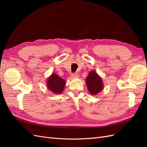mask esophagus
<instances>
[{"instance_id":"1","label":"esophagus","mask_w":147,"mask_h":147,"mask_svg":"<svg viewBox=\"0 0 147 147\" xmlns=\"http://www.w3.org/2000/svg\"><path fill=\"white\" fill-rule=\"evenodd\" d=\"M71 77H72V78L78 77V75L77 73H73L72 75H71Z\"/></svg>"}]
</instances>
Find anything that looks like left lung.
Listing matches in <instances>:
<instances>
[{"label":"left lung","instance_id":"obj_1","mask_svg":"<svg viewBox=\"0 0 147 147\" xmlns=\"http://www.w3.org/2000/svg\"><path fill=\"white\" fill-rule=\"evenodd\" d=\"M86 85L88 91L93 95H96L103 89L102 79L94 71L90 72L86 78Z\"/></svg>","mask_w":147,"mask_h":147}]
</instances>
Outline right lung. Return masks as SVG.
<instances>
[{
	"instance_id": "add662e5",
	"label": "right lung",
	"mask_w": 147,
	"mask_h": 147,
	"mask_svg": "<svg viewBox=\"0 0 147 147\" xmlns=\"http://www.w3.org/2000/svg\"><path fill=\"white\" fill-rule=\"evenodd\" d=\"M65 84V82L64 80L55 74H53L47 80L48 88L55 94H59L63 92Z\"/></svg>"
}]
</instances>
